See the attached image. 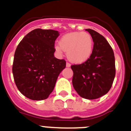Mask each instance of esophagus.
Segmentation results:
<instances>
[{
  "label": "esophagus",
  "instance_id": "1",
  "mask_svg": "<svg viewBox=\"0 0 131 131\" xmlns=\"http://www.w3.org/2000/svg\"><path fill=\"white\" fill-rule=\"evenodd\" d=\"M71 66V64H70V63H69V62H67L66 63V67H68V68H69V67Z\"/></svg>",
  "mask_w": 131,
  "mask_h": 131
}]
</instances>
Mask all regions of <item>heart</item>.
Here are the masks:
<instances>
[{
    "mask_svg": "<svg viewBox=\"0 0 131 131\" xmlns=\"http://www.w3.org/2000/svg\"><path fill=\"white\" fill-rule=\"evenodd\" d=\"M60 45L56 46L58 52L62 50L67 52L68 59L72 62L81 63L86 62L92 54L93 40L86 32H73L65 35L61 38Z\"/></svg>",
    "mask_w": 131,
    "mask_h": 131,
    "instance_id": "1",
    "label": "heart"
}]
</instances>
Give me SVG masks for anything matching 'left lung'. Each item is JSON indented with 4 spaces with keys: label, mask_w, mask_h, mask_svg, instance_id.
Returning <instances> with one entry per match:
<instances>
[{
    "label": "left lung",
    "mask_w": 131,
    "mask_h": 131,
    "mask_svg": "<svg viewBox=\"0 0 131 131\" xmlns=\"http://www.w3.org/2000/svg\"><path fill=\"white\" fill-rule=\"evenodd\" d=\"M86 31L93 40L92 54L84 63L71 66L72 83L80 96L94 100L107 94L112 87L115 75V56L102 35L91 29Z\"/></svg>",
    "instance_id": "8db88e82"
}]
</instances>
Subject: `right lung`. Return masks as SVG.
Wrapping results in <instances>:
<instances>
[{
  "instance_id": "1",
  "label": "right lung",
  "mask_w": 131,
  "mask_h": 131,
  "mask_svg": "<svg viewBox=\"0 0 131 131\" xmlns=\"http://www.w3.org/2000/svg\"><path fill=\"white\" fill-rule=\"evenodd\" d=\"M58 31L35 29L27 34L16 48L12 73L16 85L33 100L47 99L52 92L66 60L56 58L55 40Z\"/></svg>"
}]
</instances>
